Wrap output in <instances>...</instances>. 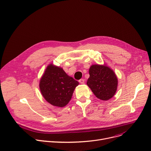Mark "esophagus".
<instances>
[{"label": "esophagus", "mask_w": 151, "mask_h": 151, "mask_svg": "<svg viewBox=\"0 0 151 151\" xmlns=\"http://www.w3.org/2000/svg\"><path fill=\"white\" fill-rule=\"evenodd\" d=\"M79 82H80V83H81V84H84L85 83V80L83 79V78L79 80Z\"/></svg>", "instance_id": "esophagus-1"}]
</instances>
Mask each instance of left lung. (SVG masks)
Listing matches in <instances>:
<instances>
[{"label":"left lung","instance_id":"obj_1","mask_svg":"<svg viewBox=\"0 0 151 151\" xmlns=\"http://www.w3.org/2000/svg\"><path fill=\"white\" fill-rule=\"evenodd\" d=\"M87 85L98 99L108 101L116 93L118 78L113 70L104 65H93L89 69Z\"/></svg>","mask_w":151,"mask_h":151}]
</instances>
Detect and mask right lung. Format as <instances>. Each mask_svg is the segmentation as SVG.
I'll return each instance as SVG.
<instances>
[{
    "mask_svg": "<svg viewBox=\"0 0 151 151\" xmlns=\"http://www.w3.org/2000/svg\"><path fill=\"white\" fill-rule=\"evenodd\" d=\"M78 84L61 68L50 64L40 79V89L44 98L49 104L63 107L71 99Z\"/></svg>",
    "mask_w": 151,
    "mask_h": 151,
    "instance_id": "right-lung-1",
    "label": "right lung"
}]
</instances>
